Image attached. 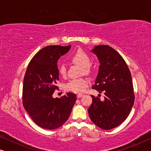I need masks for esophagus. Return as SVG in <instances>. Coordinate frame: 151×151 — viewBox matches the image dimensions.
I'll return each mask as SVG.
<instances>
[{"label":"esophagus","instance_id":"1","mask_svg":"<svg viewBox=\"0 0 151 151\" xmlns=\"http://www.w3.org/2000/svg\"><path fill=\"white\" fill-rule=\"evenodd\" d=\"M83 96V94H81V93H78V95H77V98H81V97H82Z\"/></svg>","mask_w":151,"mask_h":151}]
</instances>
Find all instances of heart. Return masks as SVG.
<instances>
[{
	"instance_id": "1",
	"label": "heart",
	"mask_w": 151,
	"mask_h": 151,
	"mask_svg": "<svg viewBox=\"0 0 151 151\" xmlns=\"http://www.w3.org/2000/svg\"><path fill=\"white\" fill-rule=\"evenodd\" d=\"M70 58L74 63L83 67V73L85 74L91 73L92 67L90 65L91 58L89 55L82 49H78L76 52H74ZM58 72L62 76H66L67 69L65 64L59 65ZM88 85H89V81L85 78H74L65 84V89L70 92L82 93L85 91Z\"/></svg>"
}]
</instances>
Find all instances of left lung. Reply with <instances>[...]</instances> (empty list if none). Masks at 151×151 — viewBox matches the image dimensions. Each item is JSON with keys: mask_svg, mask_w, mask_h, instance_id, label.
Listing matches in <instances>:
<instances>
[{"mask_svg": "<svg viewBox=\"0 0 151 151\" xmlns=\"http://www.w3.org/2000/svg\"><path fill=\"white\" fill-rule=\"evenodd\" d=\"M92 51L100 63L92 88L103 93L104 100L91 96L88 115L100 129L110 130L125 121L133 106L135 94L131 73L123 58L112 47L98 45Z\"/></svg>", "mask_w": 151, "mask_h": 151, "instance_id": "1", "label": "left lung"}]
</instances>
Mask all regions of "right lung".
<instances>
[{"mask_svg":"<svg viewBox=\"0 0 151 151\" xmlns=\"http://www.w3.org/2000/svg\"><path fill=\"white\" fill-rule=\"evenodd\" d=\"M71 46L49 45L41 49L29 63L24 77L22 104L33 121L45 129H55L69 118L76 95L67 93L60 98L52 95L59 80L57 62Z\"/></svg>","mask_w":151,"mask_h":151,"instance_id":"1","label":"right lung"}]
</instances>
